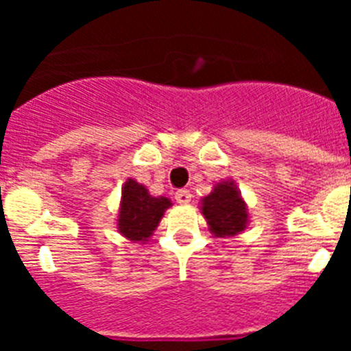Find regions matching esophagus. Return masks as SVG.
<instances>
[{
	"label": "esophagus",
	"mask_w": 351,
	"mask_h": 351,
	"mask_svg": "<svg viewBox=\"0 0 351 351\" xmlns=\"http://www.w3.org/2000/svg\"><path fill=\"white\" fill-rule=\"evenodd\" d=\"M176 200H178L179 204H188L191 200V191L186 190V188L178 190L176 191Z\"/></svg>",
	"instance_id": "1"
}]
</instances>
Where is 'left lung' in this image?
Wrapping results in <instances>:
<instances>
[{
    "mask_svg": "<svg viewBox=\"0 0 351 351\" xmlns=\"http://www.w3.org/2000/svg\"><path fill=\"white\" fill-rule=\"evenodd\" d=\"M202 213L216 235H235L246 228L247 209L234 182H219L204 198Z\"/></svg>",
    "mask_w": 351,
    "mask_h": 351,
    "instance_id": "1",
    "label": "left lung"
}]
</instances>
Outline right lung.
Wrapping results in <instances>:
<instances>
[{
    "mask_svg": "<svg viewBox=\"0 0 351 351\" xmlns=\"http://www.w3.org/2000/svg\"><path fill=\"white\" fill-rule=\"evenodd\" d=\"M169 206V198L151 197L144 186L128 179L121 197L117 228L130 241H145L153 234Z\"/></svg>",
    "mask_w": 351,
    "mask_h": 351,
    "instance_id": "obj_1",
    "label": "right lung"
}]
</instances>
